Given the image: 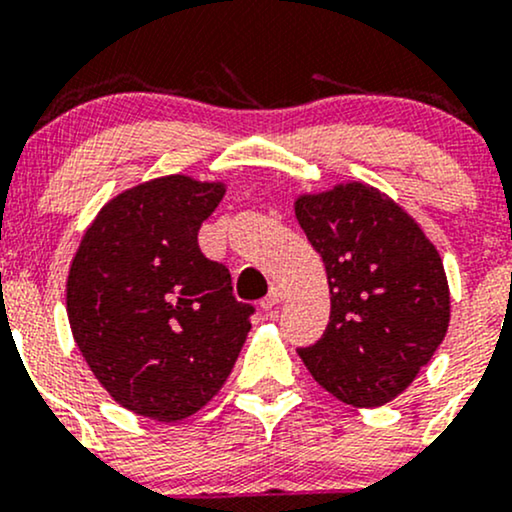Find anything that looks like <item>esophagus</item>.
Listing matches in <instances>:
<instances>
[{
  "label": "esophagus",
  "mask_w": 512,
  "mask_h": 512,
  "mask_svg": "<svg viewBox=\"0 0 512 512\" xmlns=\"http://www.w3.org/2000/svg\"><path fill=\"white\" fill-rule=\"evenodd\" d=\"M284 296H286L284 289H281V286H274V289L267 293V298H262V303H260L264 313H269V310L276 308V305H279L281 301H284Z\"/></svg>",
  "instance_id": "1"
}]
</instances>
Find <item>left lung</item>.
<instances>
[{"mask_svg": "<svg viewBox=\"0 0 512 512\" xmlns=\"http://www.w3.org/2000/svg\"><path fill=\"white\" fill-rule=\"evenodd\" d=\"M296 219L325 262L332 301L327 330L298 354L330 395L380 407L448 332L443 260L407 211L363 182L298 197Z\"/></svg>", "mask_w": 512, "mask_h": 512, "instance_id": "obj_1", "label": "left lung"}]
</instances>
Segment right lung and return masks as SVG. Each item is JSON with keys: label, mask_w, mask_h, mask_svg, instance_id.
<instances>
[{"label": "right lung", "mask_w": 512, "mask_h": 512, "mask_svg": "<svg viewBox=\"0 0 512 512\" xmlns=\"http://www.w3.org/2000/svg\"><path fill=\"white\" fill-rule=\"evenodd\" d=\"M226 187L166 175L120 192L86 228L67 279V315L88 368L117 404L182 421L231 375L255 308L197 233Z\"/></svg>", "instance_id": "right-lung-1"}]
</instances>
